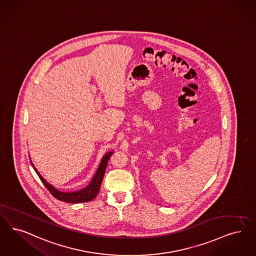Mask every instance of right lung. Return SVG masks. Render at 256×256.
<instances>
[{
	"mask_svg": "<svg viewBox=\"0 0 256 256\" xmlns=\"http://www.w3.org/2000/svg\"><path fill=\"white\" fill-rule=\"evenodd\" d=\"M113 152H108L106 154L102 157V162L99 166L96 174L94 175L93 179H92L90 184H88L86 188L74 192H62L58 190H56L52 184H48L42 177L41 174L37 172V170L34 168V166L30 162L34 170L36 172V174H38L39 178L41 179L42 184L46 186V188L48 190V192L52 194L56 199L60 200V201H64L66 203H72V204H75V203H84V202H90L93 200L97 194H99L100 188H101V184H102V178L104 175V172L108 166V162L110 158V156L112 155Z\"/></svg>",
	"mask_w": 256,
	"mask_h": 256,
	"instance_id": "obj_1",
	"label": "right lung"
}]
</instances>
